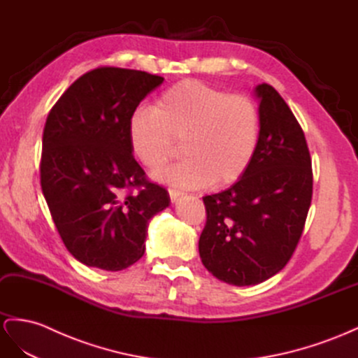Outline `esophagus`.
<instances>
[{
  "label": "esophagus",
  "mask_w": 358,
  "mask_h": 358,
  "mask_svg": "<svg viewBox=\"0 0 358 358\" xmlns=\"http://www.w3.org/2000/svg\"><path fill=\"white\" fill-rule=\"evenodd\" d=\"M168 193H169V198H171L172 201H174V202L182 196V192H180V190H177V189H168Z\"/></svg>",
  "instance_id": "34e87169"
}]
</instances>
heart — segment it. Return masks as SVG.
I'll use <instances>...</instances> for the list:
<instances>
[{"mask_svg": "<svg viewBox=\"0 0 358 358\" xmlns=\"http://www.w3.org/2000/svg\"><path fill=\"white\" fill-rule=\"evenodd\" d=\"M132 153L148 169H159L178 152L181 162L159 171L157 180L182 189L227 186L245 174L256 155L260 116L248 96L199 80L165 90L153 108H136L128 120Z\"/></svg>", "mask_w": 358, "mask_h": 358, "instance_id": "b5f03b06", "label": "heart"}]
</instances>
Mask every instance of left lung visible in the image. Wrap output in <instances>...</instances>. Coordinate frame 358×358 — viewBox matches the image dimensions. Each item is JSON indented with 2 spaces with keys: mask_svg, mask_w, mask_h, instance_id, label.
Masks as SVG:
<instances>
[{
  "mask_svg": "<svg viewBox=\"0 0 358 358\" xmlns=\"http://www.w3.org/2000/svg\"><path fill=\"white\" fill-rule=\"evenodd\" d=\"M260 136L245 174L227 190L205 196L199 256L215 278L256 285L290 260L313 199L305 134L272 86L255 87Z\"/></svg>",
  "mask_w": 358,
  "mask_h": 358,
  "instance_id": "obj_1",
  "label": "left lung"
}]
</instances>
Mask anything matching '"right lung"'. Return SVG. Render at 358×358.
<instances>
[{"mask_svg":"<svg viewBox=\"0 0 358 358\" xmlns=\"http://www.w3.org/2000/svg\"><path fill=\"white\" fill-rule=\"evenodd\" d=\"M164 77L101 66L50 110L43 132L41 189L66 250L86 266L122 271L140 260L148 222L169 206L134 159L128 120Z\"/></svg>","mask_w":358,"mask_h":358,"instance_id":"1","label":"right lung"}]
</instances>
